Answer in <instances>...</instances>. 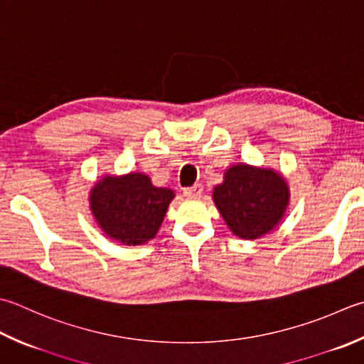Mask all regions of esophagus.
<instances>
[{"instance_id":"1","label":"esophagus","mask_w":364,"mask_h":364,"mask_svg":"<svg viewBox=\"0 0 364 364\" xmlns=\"http://www.w3.org/2000/svg\"><path fill=\"white\" fill-rule=\"evenodd\" d=\"M203 192V186L200 183H196L194 186H189V188H184L183 189V194L186 197H191V198H197L200 197V194Z\"/></svg>"}]
</instances>
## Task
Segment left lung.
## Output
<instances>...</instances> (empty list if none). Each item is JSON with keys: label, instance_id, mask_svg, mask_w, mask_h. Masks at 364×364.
Instances as JSON below:
<instances>
[{"label": "left lung", "instance_id": "8db88e82", "mask_svg": "<svg viewBox=\"0 0 364 364\" xmlns=\"http://www.w3.org/2000/svg\"><path fill=\"white\" fill-rule=\"evenodd\" d=\"M213 198L229 229L241 238L255 240L273 230L287 208L289 189L273 170L233 166Z\"/></svg>", "mask_w": 364, "mask_h": 364}]
</instances>
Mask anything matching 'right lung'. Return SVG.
I'll return each mask as SVG.
<instances>
[{"label": "right lung", "instance_id": "right-lung-1", "mask_svg": "<svg viewBox=\"0 0 364 364\" xmlns=\"http://www.w3.org/2000/svg\"><path fill=\"white\" fill-rule=\"evenodd\" d=\"M173 191L156 188L144 173L105 176L91 191V211L110 238L127 246L154 238Z\"/></svg>", "mask_w": 364, "mask_h": 364}]
</instances>
